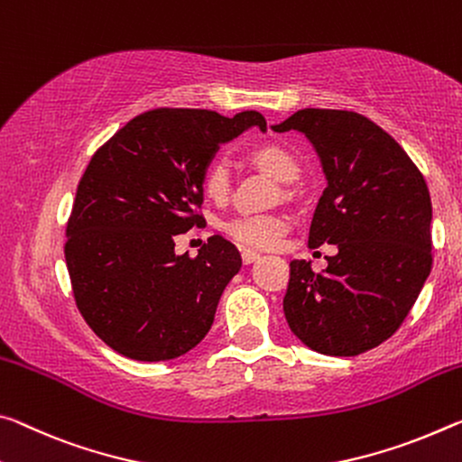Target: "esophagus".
<instances>
[{
  "label": "esophagus",
  "mask_w": 462,
  "mask_h": 462,
  "mask_svg": "<svg viewBox=\"0 0 462 462\" xmlns=\"http://www.w3.org/2000/svg\"><path fill=\"white\" fill-rule=\"evenodd\" d=\"M240 257H243V263H246V265H248V263L257 261V259L261 257V254H259L257 251H246V248H245V251L240 253Z\"/></svg>",
  "instance_id": "34e87169"
}]
</instances>
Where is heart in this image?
<instances>
[{"label": "heart", "mask_w": 462, "mask_h": 462, "mask_svg": "<svg viewBox=\"0 0 462 462\" xmlns=\"http://www.w3.org/2000/svg\"><path fill=\"white\" fill-rule=\"evenodd\" d=\"M253 162L269 172L280 182H291L298 179V158L280 143H265L254 148L251 153ZM203 191L209 199L224 201L230 193V166L226 160H214L203 174ZM290 228L288 217L280 214H246L228 217L222 230L234 243L248 248H275L282 245L285 232Z\"/></svg>", "instance_id": "obj_1"}]
</instances>
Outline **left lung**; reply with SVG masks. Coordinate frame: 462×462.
<instances>
[{
	"instance_id": "obj_1",
	"label": "left lung",
	"mask_w": 462,
	"mask_h": 462,
	"mask_svg": "<svg viewBox=\"0 0 462 462\" xmlns=\"http://www.w3.org/2000/svg\"><path fill=\"white\" fill-rule=\"evenodd\" d=\"M302 131L317 148L328 185L309 246L337 245L327 269L290 263L285 320L325 356H360L407 319L431 271V199L407 152L368 116L302 108L273 131Z\"/></svg>"
}]
</instances>
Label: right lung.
<instances>
[{"mask_svg": "<svg viewBox=\"0 0 462 462\" xmlns=\"http://www.w3.org/2000/svg\"><path fill=\"white\" fill-rule=\"evenodd\" d=\"M251 125L265 131V116L162 106L94 152L65 228V263L79 314L116 354L172 360L208 335L243 259L217 234L197 257L174 254V238L205 222V168Z\"/></svg>", "mask_w": 462, "mask_h": 462, "instance_id": "1", "label": "right lung"}]
</instances>
